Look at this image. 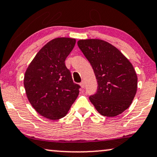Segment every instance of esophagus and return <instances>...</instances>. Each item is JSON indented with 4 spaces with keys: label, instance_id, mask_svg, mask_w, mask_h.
I'll return each instance as SVG.
<instances>
[{
    "label": "esophagus",
    "instance_id": "esophagus-1",
    "mask_svg": "<svg viewBox=\"0 0 157 157\" xmlns=\"http://www.w3.org/2000/svg\"><path fill=\"white\" fill-rule=\"evenodd\" d=\"M80 85L81 86V88H85V82H84V81H82V82L80 83Z\"/></svg>",
    "mask_w": 157,
    "mask_h": 157
}]
</instances>
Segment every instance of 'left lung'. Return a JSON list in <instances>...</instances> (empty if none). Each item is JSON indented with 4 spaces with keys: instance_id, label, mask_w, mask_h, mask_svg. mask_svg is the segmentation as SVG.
<instances>
[{
    "instance_id": "left-lung-1",
    "label": "left lung",
    "mask_w": 157,
    "mask_h": 157,
    "mask_svg": "<svg viewBox=\"0 0 157 157\" xmlns=\"http://www.w3.org/2000/svg\"><path fill=\"white\" fill-rule=\"evenodd\" d=\"M77 45L94 71L98 89L89 97L99 114L112 117L129 108L134 99L138 77L130 61L108 42L80 40Z\"/></svg>"
}]
</instances>
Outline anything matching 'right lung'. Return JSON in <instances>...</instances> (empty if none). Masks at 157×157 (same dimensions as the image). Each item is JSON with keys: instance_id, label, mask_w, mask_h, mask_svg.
Segmentation results:
<instances>
[{"instance_id": "obj_1", "label": "right lung", "mask_w": 157, "mask_h": 157, "mask_svg": "<svg viewBox=\"0 0 157 157\" xmlns=\"http://www.w3.org/2000/svg\"><path fill=\"white\" fill-rule=\"evenodd\" d=\"M76 40L57 37L37 53L27 67L24 85L29 103L44 117L56 120L64 117L79 95L80 86L73 82L65 65Z\"/></svg>"}]
</instances>
